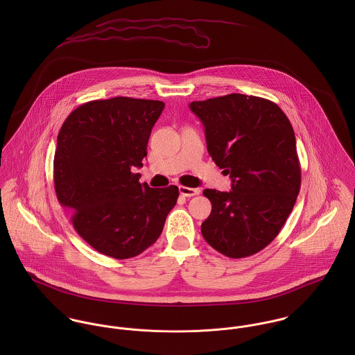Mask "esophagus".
I'll use <instances>...</instances> for the list:
<instances>
[{
	"label": "esophagus",
	"mask_w": 355,
	"mask_h": 355,
	"mask_svg": "<svg viewBox=\"0 0 355 355\" xmlns=\"http://www.w3.org/2000/svg\"><path fill=\"white\" fill-rule=\"evenodd\" d=\"M179 193L183 197H194L198 196L201 193L200 189H191V187H184V186H179Z\"/></svg>",
	"instance_id": "esophagus-1"
}]
</instances>
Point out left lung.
I'll return each instance as SVG.
<instances>
[{
	"mask_svg": "<svg viewBox=\"0 0 355 355\" xmlns=\"http://www.w3.org/2000/svg\"><path fill=\"white\" fill-rule=\"evenodd\" d=\"M207 152L232 180L231 191L203 196L211 211L205 241L230 258L265 249L280 232L301 189V164L293 125L275 102L245 94L194 101Z\"/></svg>",
	"mask_w": 355,
	"mask_h": 355,
	"instance_id": "left-lung-1",
	"label": "left lung"
}]
</instances>
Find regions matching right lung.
<instances>
[{"label":"right lung","instance_id":"obj_1","mask_svg":"<svg viewBox=\"0 0 355 355\" xmlns=\"http://www.w3.org/2000/svg\"><path fill=\"white\" fill-rule=\"evenodd\" d=\"M165 103L114 97L78 106L64 121L54 153V190L75 231L116 259L144 253L158 239L179 189H150L134 168L148 155Z\"/></svg>","mask_w":355,"mask_h":355}]
</instances>
